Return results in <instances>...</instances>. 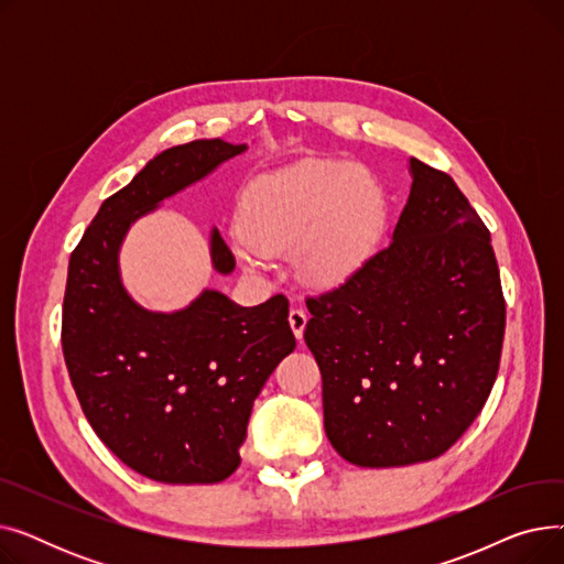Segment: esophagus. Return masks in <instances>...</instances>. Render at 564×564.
Masks as SVG:
<instances>
[{
  "mask_svg": "<svg viewBox=\"0 0 564 564\" xmlns=\"http://www.w3.org/2000/svg\"><path fill=\"white\" fill-rule=\"evenodd\" d=\"M290 327H292V332H294V336H297V340H302L304 338V329H306V322H308V313H306V308H302V306H292L290 308Z\"/></svg>",
  "mask_w": 564,
  "mask_h": 564,
  "instance_id": "esophagus-1",
  "label": "esophagus"
}]
</instances>
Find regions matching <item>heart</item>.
Listing matches in <instances>:
<instances>
[{
  "mask_svg": "<svg viewBox=\"0 0 564 564\" xmlns=\"http://www.w3.org/2000/svg\"><path fill=\"white\" fill-rule=\"evenodd\" d=\"M387 221L389 198L377 175L349 162L302 160L247 187L232 247L251 270L294 249L304 281L336 285L372 258Z\"/></svg>",
  "mask_w": 564,
  "mask_h": 564,
  "instance_id": "b5f03b06",
  "label": "heart"
}]
</instances>
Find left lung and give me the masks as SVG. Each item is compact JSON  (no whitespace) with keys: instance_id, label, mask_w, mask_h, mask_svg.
Returning <instances> with one entry per match:
<instances>
[{"instance_id":"8db88e82","label":"left lung","mask_w":564,"mask_h":564,"mask_svg":"<svg viewBox=\"0 0 564 564\" xmlns=\"http://www.w3.org/2000/svg\"><path fill=\"white\" fill-rule=\"evenodd\" d=\"M409 173L391 245L306 300L324 430L368 468L446 453L482 411L506 334L487 226L448 173L416 158Z\"/></svg>"}]
</instances>
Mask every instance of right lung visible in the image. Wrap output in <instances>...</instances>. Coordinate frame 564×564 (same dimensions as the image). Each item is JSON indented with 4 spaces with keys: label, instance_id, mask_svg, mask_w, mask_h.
<instances>
[{
    "label": "right lung",
    "instance_id": "right-lung-1",
    "mask_svg": "<svg viewBox=\"0 0 564 564\" xmlns=\"http://www.w3.org/2000/svg\"><path fill=\"white\" fill-rule=\"evenodd\" d=\"M245 151L224 139L166 148L100 205L68 262L62 345L84 416L118 459L166 485L221 482L240 466L253 400L297 343L283 294L245 308L205 288L181 311H148L118 253L137 219ZM210 258L235 270L217 228Z\"/></svg>",
    "mask_w": 564,
    "mask_h": 564
}]
</instances>
